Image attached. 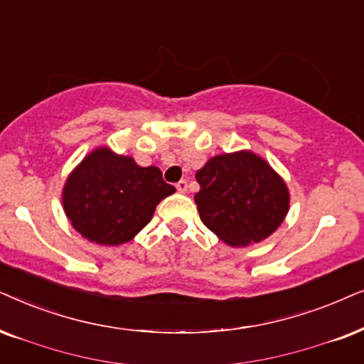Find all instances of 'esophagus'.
I'll list each match as a JSON object with an SVG mask.
<instances>
[{
    "label": "esophagus",
    "mask_w": 364,
    "mask_h": 364,
    "mask_svg": "<svg viewBox=\"0 0 364 364\" xmlns=\"http://www.w3.org/2000/svg\"><path fill=\"white\" fill-rule=\"evenodd\" d=\"M176 190L179 193H186L188 191V181H186V179H181V181L176 183Z\"/></svg>",
    "instance_id": "esophagus-1"
}]
</instances>
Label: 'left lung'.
Wrapping results in <instances>:
<instances>
[{
  "mask_svg": "<svg viewBox=\"0 0 364 364\" xmlns=\"http://www.w3.org/2000/svg\"><path fill=\"white\" fill-rule=\"evenodd\" d=\"M198 213L208 230L232 248L259 243L289 211V190L271 164L250 149L216 154L196 171Z\"/></svg>",
  "mask_w": 364,
  "mask_h": 364,
  "instance_id": "obj_1",
  "label": "left lung"
}]
</instances>
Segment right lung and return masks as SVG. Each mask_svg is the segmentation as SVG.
I'll use <instances>...</instances> for the list:
<instances>
[{"instance_id": "right-lung-1", "label": "right lung", "mask_w": 364, "mask_h": 364, "mask_svg": "<svg viewBox=\"0 0 364 364\" xmlns=\"http://www.w3.org/2000/svg\"><path fill=\"white\" fill-rule=\"evenodd\" d=\"M174 191L159 168H143L132 156L98 146L68 174L61 201L83 238L119 246L132 241L151 221L159 201Z\"/></svg>"}]
</instances>
